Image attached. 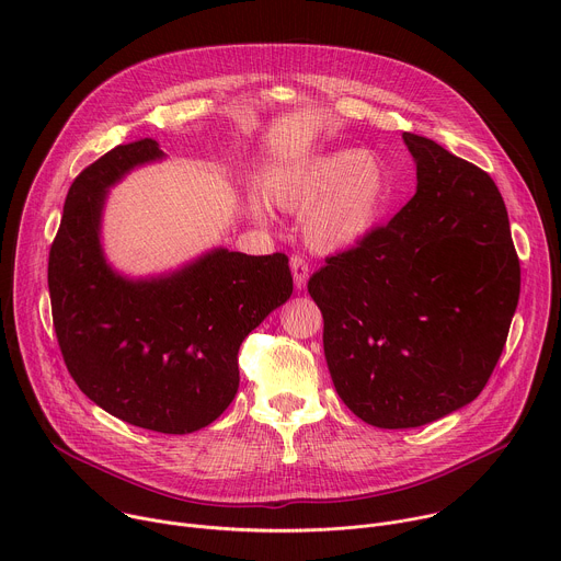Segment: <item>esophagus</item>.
Masks as SVG:
<instances>
[{"instance_id":"1","label":"esophagus","mask_w":561,"mask_h":561,"mask_svg":"<svg viewBox=\"0 0 561 561\" xmlns=\"http://www.w3.org/2000/svg\"><path fill=\"white\" fill-rule=\"evenodd\" d=\"M290 271H293L295 288H297V290L306 288V282H308L310 268H308V264H306V260H304L301 255H293V257H290Z\"/></svg>"}]
</instances>
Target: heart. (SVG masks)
<instances>
[{
  "instance_id": "heart-1",
  "label": "heart",
  "mask_w": 561,
  "mask_h": 561,
  "mask_svg": "<svg viewBox=\"0 0 561 561\" xmlns=\"http://www.w3.org/2000/svg\"><path fill=\"white\" fill-rule=\"evenodd\" d=\"M266 192L249 186L251 213L268 221L273 206L301 214L306 244L319 253H342L364 244L381 226L390 204V182L381 159L366 150L335 148L275 164Z\"/></svg>"
}]
</instances>
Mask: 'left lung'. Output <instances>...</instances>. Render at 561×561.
<instances>
[{"label": "left lung", "mask_w": 561, "mask_h": 561, "mask_svg": "<svg viewBox=\"0 0 561 561\" xmlns=\"http://www.w3.org/2000/svg\"><path fill=\"white\" fill-rule=\"evenodd\" d=\"M417 193L308 279L342 402L377 428H417L484 390L519 301V260L495 182L402 135Z\"/></svg>", "instance_id": "1"}]
</instances>
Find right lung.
<instances>
[{
	"label": "right lung",
	"instance_id": "right-lung-1",
	"mask_svg": "<svg viewBox=\"0 0 561 561\" xmlns=\"http://www.w3.org/2000/svg\"><path fill=\"white\" fill-rule=\"evenodd\" d=\"M154 139L119 144L72 182L48 257L53 324L75 383L113 417L186 435L213 424L239 388L237 353L288 301L284 253L210 249L146 277L113 268L102 244L108 193L162 162Z\"/></svg>",
	"mask_w": 561,
	"mask_h": 561
}]
</instances>
